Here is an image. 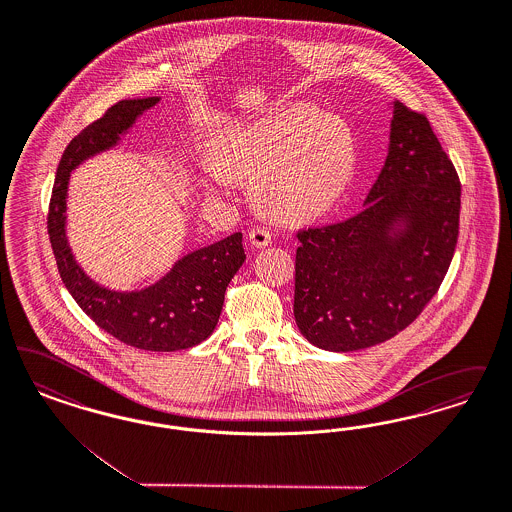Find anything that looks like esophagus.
Returning a JSON list of instances; mask_svg holds the SVG:
<instances>
[{
  "label": "esophagus",
  "instance_id": "esophagus-1",
  "mask_svg": "<svg viewBox=\"0 0 512 512\" xmlns=\"http://www.w3.org/2000/svg\"><path fill=\"white\" fill-rule=\"evenodd\" d=\"M249 242L255 247H265L272 242V230L268 227H253L249 230Z\"/></svg>",
  "mask_w": 512,
  "mask_h": 512
}]
</instances>
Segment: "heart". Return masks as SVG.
Wrapping results in <instances>:
<instances>
[{"label":"heart","mask_w":512,"mask_h":512,"mask_svg":"<svg viewBox=\"0 0 512 512\" xmlns=\"http://www.w3.org/2000/svg\"><path fill=\"white\" fill-rule=\"evenodd\" d=\"M357 168L350 124L316 107L282 109L217 143L204 164V187L223 193L232 177H251L257 198L280 217L325 212Z\"/></svg>","instance_id":"obj_1"}]
</instances>
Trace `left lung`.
Wrapping results in <instances>:
<instances>
[{
	"instance_id": "obj_1",
	"label": "left lung",
	"mask_w": 512,
	"mask_h": 512,
	"mask_svg": "<svg viewBox=\"0 0 512 512\" xmlns=\"http://www.w3.org/2000/svg\"><path fill=\"white\" fill-rule=\"evenodd\" d=\"M459 206L458 172L427 117L395 100L388 159L363 212L297 232L293 312L300 333L329 352L399 335L448 272Z\"/></svg>"
}]
</instances>
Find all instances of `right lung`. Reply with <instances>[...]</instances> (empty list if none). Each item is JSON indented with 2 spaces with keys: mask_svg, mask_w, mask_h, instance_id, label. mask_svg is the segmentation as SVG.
I'll list each match as a JSON object with an SVG mask.
<instances>
[{
  "mask_svg": "<svg viewBox=\"0 0 512 512\" xmlns=\"http://www.w3.org/2000/svg\"><path fill=\"white\" fill-rule=\"evenodd\" d=\"M157 102L159 98L121 100L68 143L56 170L47 229L62 282L100 329L138 350L176 352L193 348L212 335L230 280L246 261L242 232L185 255L155 285L121 293L92 282L75 263L66 240L64 215L71 170L113 147L138 115Z\"/></svg>",
  "mask_w": 512,
  "mask_h": 512,
  "instance_id": "add662e5",
  "label": "right lung"
}]
</instances>
